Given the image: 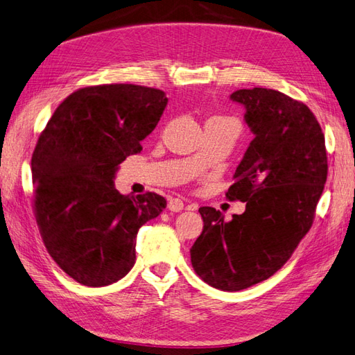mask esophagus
I'll list each match as a JSON object with an SVG mask.
<instances>
[{"instance_id": "obj_1", "label": "esophagus", "mask_w": 355, "mask_h": 355, "mask_svg": "<svg viewBox=\"0 0 355 355\" xmlns=\"http://www.w3.org/2000/svg\"><path fill=\"white\" fill-rule=\"evenodd\" d=\"M168 209L171 211H181L184 209V202L183 200H180V198H171L168 202Z\"/></svg>"}]
</instances>
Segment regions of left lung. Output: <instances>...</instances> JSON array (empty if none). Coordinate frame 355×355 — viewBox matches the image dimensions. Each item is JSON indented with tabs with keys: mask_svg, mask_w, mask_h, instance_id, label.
Here are the masks:
<instances>
[{
	"mask_svg": "<svg viewBox=\"0 0 355 355\" xmlns=\"http://www.w3.org/2000/svg\"><path fill=\"white\" fill-rule=\"evenodd\" d=\"M252 142L234 172L230 201L246 202L224 220L201 207V236L191 248L195 272L220 291L237 292L268 279L309 233L327 181L325 137L309 107L278 90L239 89Z\"/></svg>",
	"mask_w": 355,
	"mask_h": 355,
	"instance_id": "1",
	"label": "left lung"
}]
</instances>
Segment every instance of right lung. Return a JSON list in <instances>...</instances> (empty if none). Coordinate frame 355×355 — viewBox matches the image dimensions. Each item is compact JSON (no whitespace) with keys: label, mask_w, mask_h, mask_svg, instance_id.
Masks as SVG:
<instances>
[{"label":"right lung","mask_w":355,"mask_h":355,"mask_svg":"<svg viewBox=\"0 0 355 355\" xmlns=\"http://www.w3.org/2000/svg\"><path fill=\"white\" fill-rule=\"evenodd\" d=\"M168 98L137 85L78 89L57 107L31 157L33 210L45 248L80 284L101 287L136 261L139 228L166 207L163 196L121 195L118 164L142 151Z\"/></svg>","instance_id":"right-lung-1"}]
</instances>
